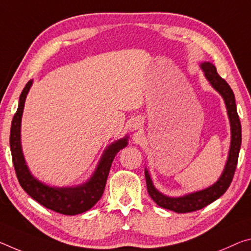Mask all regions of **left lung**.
I'll return each instance as SVG.
<instances>
[{
  "label": "left lung",
  "instance_id": "1",
  "mask_svg": "<svg viewBox=\"0 0 251 251\" xmlns=\"http://www.w3.org/2000/svg\"><path fill=\"white\" fill-rule=\"evenodd\" d=\"M201 68L203 69L206 79L211 83L213 88L225 99L230 119V125H231V146H230L229 157L228 161H226L225 171L218 182L214 183L212 186H210L208 189L199 191V192L192 194H188V196L182 198H169L163 196L162 193L158 192L154 188L150 174L145 170L146 186L150 197L161 208L168 209L177 213H188L204 208L208 204L212 203L213 201H216L217 199L220 198L228 190L232 182L234 172H236L238 156H239L241 146V124L237 113L236 99H234L233 91L230 88L228 82L219 75L217 73V68L212 63L203 62L201 65Z\"/></svg>",
  "mask_w": 251,
  "mask_h": 251
}]
</instances>
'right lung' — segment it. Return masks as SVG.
<instances>
[{"mask_svg":"<svg viewBox=\"0 0 251 251\" xmlns=\"http://www.w3.org/2000/svg\"><path fill=\"white\" fill-rule=\"evenodd\" d=\"M31 85H32V80L26 83L25 89L20 95L19 107L12 119L10 132L12 161H13L15 174H17L20 185L33 200L52 211L66 214V216H75V214L88 211L97 203L104 193L111 163L119 150L126 146L127 138L113 143L108 150L105 151L96 172L85 184L77 188H51V186L42 184L41 182L35 180L27 170L22 154L21 143H20V127H21L23 107H25L26 95L29 93Z\"/></svg>","mask_w":251,"mask_h":251,"instance_id":"add662e5","label":"right lung"}]
</instances>
